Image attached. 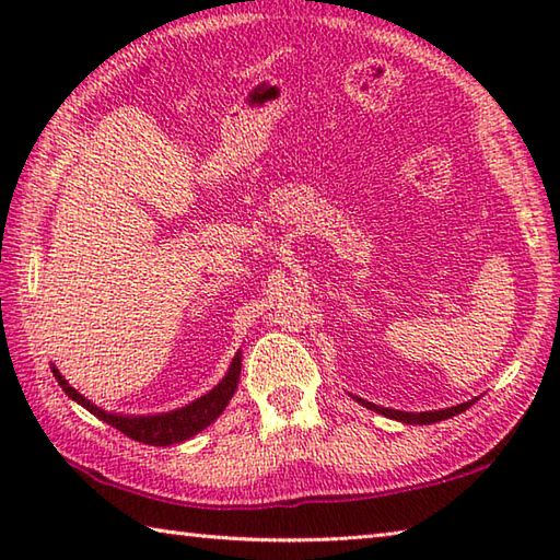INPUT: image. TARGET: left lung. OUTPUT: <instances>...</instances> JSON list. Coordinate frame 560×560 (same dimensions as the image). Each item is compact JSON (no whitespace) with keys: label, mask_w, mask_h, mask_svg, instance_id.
Masks as SVG:
<instances>
[{"label":"left lung","mask_w":560,"mask_h":560,"mask_svg":"<svg viewBox=\"0 0 560 560\" xmlns=\"http://www.w3.org/2000/svg\"><path fill=\"white\" fill-rule=\"evenodd\" d=\"M353 397V395H351ZM359 404H363L365 409H371L375 413H383L387 416V419H395V421H401V423H419V425H428V423H438V421H445V419H452V416H457L462 411H467L474 401L477 399H469L464 404H457V407H447V409H438V411H397V409H385V407H377V404L368 401V399H361V397H353Z\"/></svg>","instance_id":"left-lung-1"}]
</instances>
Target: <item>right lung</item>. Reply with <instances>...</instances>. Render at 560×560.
<instances>
[{"label": "right lung", "instance_id": "1", "mask_svg": "<svg viewBox=\"0 0 560 560\" xmlns=\"http://www.w3.org/2000/svg\"><path fill=\"white\" fill-rule=\"evenodd\" d=\"M50 368H52V375L57 380V385L65 389V395L69 399H74L77 404H81L83 409L91 411L93 416H98V419L105 421L108 425L117 428V431L125 433L127 438L137 440V443L165 447V445H175V443H183V440L195 438L197 433L205 431L207 425L217 421L219 416L223 413V409L229 407L231 397L235 395L237 380H241L243 351H237L233 355V361L229 365V373H225L221 383L213 389H209L205 397H197L195 401L185 404V407H180V409L163 411V413H147V416L105 411V409L96 407V404H93L91 399L79 395V392L67 383L65 375L57 371V365H50Z\"/></svg>", "mask_w": 560, "mask_h": 560}]
</instances>
